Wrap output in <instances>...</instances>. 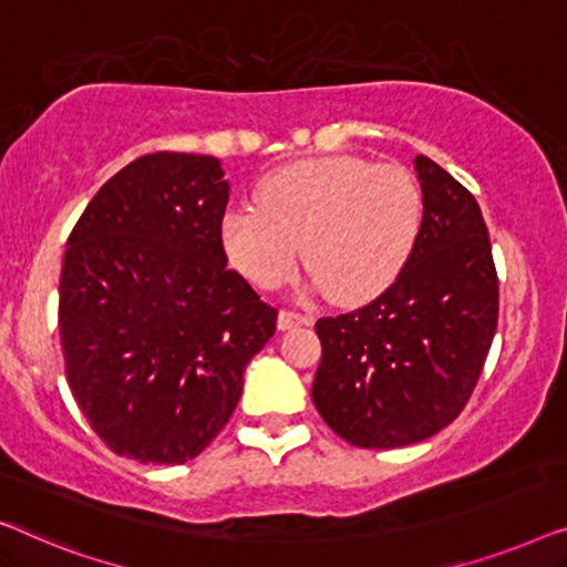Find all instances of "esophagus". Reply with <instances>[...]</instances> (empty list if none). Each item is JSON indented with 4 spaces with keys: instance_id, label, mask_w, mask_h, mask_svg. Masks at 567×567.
Here are the masks:
<instances>
[{
    "instance_id": "34e87169",
    "label": "esophagus",
    "mask_w": 567,
    "mask_h": 567,
    "mask_svg": "<svg viewBox=\"0 0 567 567\" xmlns=\"http://www.w3.org/2000/svg\"><path fill=\"white\" fill-rule=\"evenodd\" d=\"M310 321H313L310 316L295 313V310H280V316H277V329L287 331V329H295V326H308Z\"/></svg>"
}]
</instances>
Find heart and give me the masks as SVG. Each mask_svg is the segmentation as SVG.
I'll return each instance as SVG.
<instances>
[{"instance_id": "1", "label": "heart", "mask_w": 567, "mask_h": 567, "mask_svg": "<svg viewBox=\"0 0 567 567\" xmlns=\"http://www.w3.org/2000/svg\"><path fill=\"white\" fill-rule=\"evenodd\" d=\"M421 215V189L403 166L316 156L269 174L257 205H230L220 241L230 265L261 287L290 277L302 244L313 285L357 302L395 280L419 238Z\"/></svg>"}]
</instances>
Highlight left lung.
<instances>
[{"instance_id": "8db88e82", "label": "left lung", "mask_w": 567, "mask_h": 567, "mask_svg": "<svg viewBox=\"0 0 567 567\" xmlns=\"http://www.w3.org/2000/svg\"><path fill=\"white\" fill-rule=\"evenodd\" d=\"M421 230L395 282L352 313L321 318L313 403L364 450L424 442L457 419L498 321V277L475 197L416 156Z\"/></svg>"}]
</instances>
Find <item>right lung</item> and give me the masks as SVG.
<instances>
[{
  "label": "right lung",
  "instance_id": "obj_1",
  "mask_svg": "<svg viewBox=\"0 0 567 567\" xmlns=\"http://www.w3.org/2000/svg\"><path fill=\"white\" fill-rule=\"evenodd\" d=\"M215 156L123 166L71 230L59 287L66 380L110 450L182 465L228 424L277 310L228 269Z\"/></svg>",
  "mask_w": 567,
  "mask_h": 567
}]
</instances>
